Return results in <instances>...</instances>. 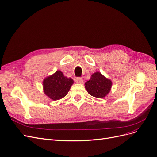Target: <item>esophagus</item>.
<instances>
[{
    "label": "esophagus",
    "instance_id": "esophagus-1",
    "mask_svg": "<svg viewBox=\"0 0 157 157\" xmlns=\"http://www.w3.org/2000/svg\"><path fill=\"white\" fill-rule=\"evenodd\" d=\"M75 82L79 84L83 83V79L81 78H77L75 79Z\"/></svg>",
    "mask_w": 157,
    "mask_h": 157
}]
</instances>
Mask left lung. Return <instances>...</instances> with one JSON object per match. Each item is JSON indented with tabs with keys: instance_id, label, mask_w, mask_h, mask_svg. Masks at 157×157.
I'll use <instances>...</instances> for the list:
<instances>
[{
	"instance_id": "left-lung-1",
	"label": "left lung",
	"mask_w": 157,
	"mask_h": 157,
	"mask_svg": "<svg viewBox=\"0 0 157 157\" xmlns=\"http://www.w3.org/2000/svg\"><path fill=\"white\" fill-rule=\"evenodd\" d=\"M112 81L106 78L100 71L93 73L89 81L85 83V88L90 95L102 98L105 97L111 90Z\"/></svg>"
}]
</instances>
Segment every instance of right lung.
Listing matches in <instances>:
<instances>
[{
    "label": "right lung",
    "mask_w": 157,
    "mask_h": 157,
    "mask_svg": "<svg viewBox=\"0 0 157 157\" xmlns=\"http://www.w3.org/2000/svg\"><path fill=\"white\" fill-rule=\"evenodd\" d=\"M73 83L72 79L66 77L60 70H57L52 75L43 79V91L51 99L60 100L68 94Z\"/></svg>",
    "instance_id": "right-lung-1"
}]
</instances>
